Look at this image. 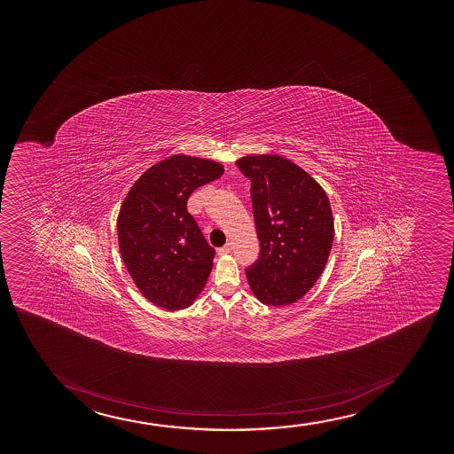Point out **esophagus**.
<instances>
[{
	"label": "esophagus",
	"mask_w": 454,
	"mask_h": 454,
	"mask_svg": "<svg viewBox=\"0 0 454 454\" xmlns=\"http://www.w3.org/2000/svg\"><path fill=\"white\" fill-rule=\"evenodd\" d=\"M218 253L219 254H230L231 253V244H225L224 247H221Z\"/></svg>",
	"instance_id": "1"
}]
</instances>
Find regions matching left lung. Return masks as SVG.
I'll list each match as a JSON object with an SVG mask.
<instances>
[{
  "label": "left lung",
  "mask_w": 454,
  "mask_h": 454,
  "mask_svg": "<svg viewBox=\"0 0 454 454\" xmlns=\"http://www.w3.org/2000/svg\"><path fill=\"white\" fill-rule=\"evenodd\" d=\"M250 178L259 259L246 270L251 291L268 306H286L318 280L333 244L327 193L308 172L276 154L240 157Z\"/></svg>",
  "instance_id": "8db88e82"
}]
</instances>
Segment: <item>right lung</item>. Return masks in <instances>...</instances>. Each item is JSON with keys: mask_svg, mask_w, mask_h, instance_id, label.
<instances>
[{"mask_svg": "<svg viewBox=\"0 0 454 454\" xmlns=\"http://www.w3.org/2000/svg\"><path fill=\"white\" fill-rule=\"evenodd\" d=\"M223 172L221 163L176 154L148 168L121 206L122 261L136 287L159 308H188L207 282L215 250L186 204L195 189Z\"/></svg>", "mask_w": 454, "mask_h": 454, "instance_id": "1", "label": "right lung"}]
</instances>
